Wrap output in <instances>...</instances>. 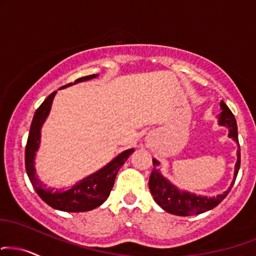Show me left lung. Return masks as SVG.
Listing matches in <instances>:
<instances>
[{
  "mask_svg": "<svg viewBox=\"0 0 256 256\" xmlns=\"http://www.w3.org/2000/svg\"><path fill=\"white\" fill-rule=\"evenodd\" d=\"M220 108L223 110L220 114V125L229 128V137L232 138L236 143H238V134H237V124L236 119L229 107L220 102ZM240 146V144H238ZM154 169L149 178V190L155 199V202L161 206L163 210L169 214H176V216H192V214H199L206 212L211 208H216L220 202L228 196V193L232 190V186L228 190L214 198H208V196H200L192 194L188 192H180L176 187L173 186L163 175L160 173L158 166V161L152 158ZM240 164H241V152L237 150V162L235 166V174H234V182H235L237 173H238Z\"/></svg>",
  "mask_w": 256,
  "mask_h": 256,
  "instance_id": "left-lung-1",
  "label": "left lung"
}]
</instances>
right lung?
<instances>
[{"instance_id":"obj_1","label":"right lung","mask_w":256,"mask_h":256,"mask_svg":"<svg viewBox=\"0 0 256 256\" xmlns=\"http://www.w3.org/2000/svg\"><path fill=\"white\" fill-rule=\"evenodd\" d=\"M96 76L98 75H89L84 76V78H80L74 83L87 81V80H92ZM72 84V83H69V84L60 87V89ZM56 93L57 92H54L45 98L44 102L36 108L34 116H33L26 150H24V166H26L27 175H28L32 186L34 187L36 194L51 208L66 212L90 211L100 206L104 200L108 198L110 190L113 188V184H114L118 170L128 158V156L134 152V149L122 152L106 167L83 178L80 182L74 184L72 188L66 190L46 188L45 184L40 182L39 178L36 176L34 158L40 143V128H42V125L44 124L46 116L50 112L52 100H54Z\"/></svg>"}]
</instances>
